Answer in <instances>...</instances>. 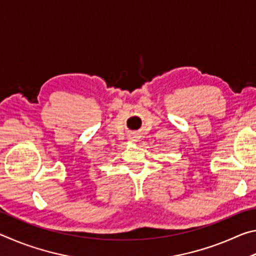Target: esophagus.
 Instances as JSON below:
<instances>
[{"mask_svg":"<svg viewBox=\"0 0 256 256\" xmlns=\"http://www.w3.org/2000/svg\"><path fill=\"white\" fill-rule=\"evenodd\" d=\"M130 138H131L132 141H134V142H136V141H138V138H140V136H138V134H133V136H130Z\"/></svg>","mask_w":256,"mask_h":256,"instance_id":"esophagus-1","label":"esophagus"}]
</instances>
